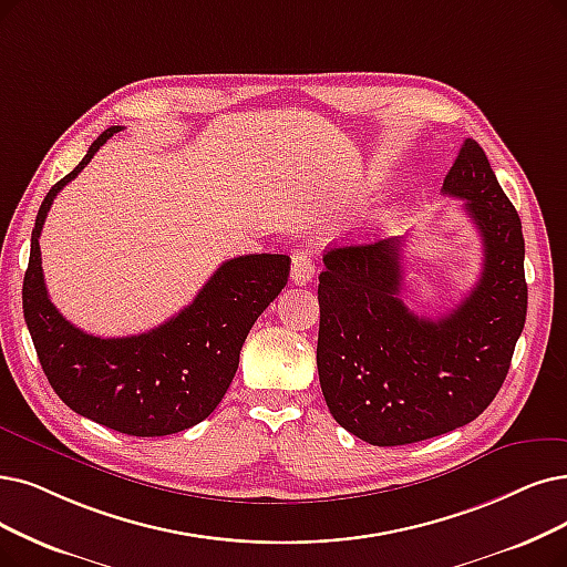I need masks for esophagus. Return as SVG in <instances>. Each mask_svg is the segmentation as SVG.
Listing matches in <instances>:
<instances>
[{
	"label": "esophagus",
	"instance_id": "obj_1",
	"mask_svg": "<svg viewBox=\"0 0 567 567\" xmlns=\"http://www.w3.org/2000/svg\"><path fill=\"white\" fill-rule=\"evenodd\" d=\"M313 277V260L311 254L307 251H298L292 254V262H290V281L296 286H307Z\"/></svg>",
	"mask_w": 567,
	"mask_h": 567
}]
</instances>
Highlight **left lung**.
<instances>
[{"label":"left lung","mask_w":567,"mask_h":567,"mask_svg":"<svg viewBox=\"0 0 567 567\" xmlns=\"http://www.w3.org/2000/svg\"><path fill=\"white\" fill-rule=\"evenodd\" d=\"M442 193L465 199L484 241L480 281L446 316L423 319L400 300L398 237L323 256V398L339 425L374 446L430 440L477 419L501 391L526 323L520 218L474 140L463 142Z\"/></svg>","instance_id":"obj_1"}]
</instances>
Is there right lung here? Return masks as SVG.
Wrapping results in <instances>:
<instances>
[{"label": "right lung", "instance_id": "right-lung-1", "mask_svg": "<svg viewBox=\"0 0 567 567\" xmlns=\"http://www.w3.org/2000/svg\"><path fill=\"white\" fill-rule=\"evenodd\" d=\"M121 125L104 130L83 161L43 197L22 281V313L53 391L76 414L134 437H163L205 421L230 389L248 330L288 284L290 258L225 260L174 319L132 337H95L53 307L39 235L55 195L93 161Z\"/></svg>", "mask_w": 567, "mask_h": 567}]
</instances>
